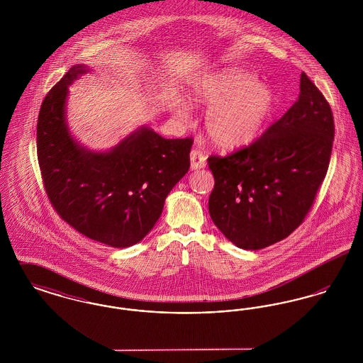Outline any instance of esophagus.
I'll list each match as a JSON object with an SVG mask.
<instances>
[{
	"label": "esophagus",
	"instance_id": "1",
	"mask_svg": "<svg viewBox=\"0 0 363 363\" xmlns=\"http://www.w3.org/2000/svg\"><path fill=\"white\" fill-rule=\"evenodd\" d=\"M206 163H207V156L199 150H191V152H190V169L191 170L203 169V167H206Z\"/></svg>",
	"mask_w": 363,
	"mask_h": 363
}]
</instances>
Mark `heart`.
<instances>
[{"mask_svg":"<svg viewBox=\"0 0 363 363\" xmlns=\"http://www.w3.org/2000/svg\"><path fill=\"white\" fill-rule=\"evenodd\" d=\"M191 101L211 106L206 129L211 141L225 151L255 143L277 108V92L257 76L237 67L211 73L196 83Z\"/></svg>","mask_w":363,"mask_h":363,"instance_id":"b5f03b06","label":"heart"}]
</instances>
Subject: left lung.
<instances>
[{
    "label": "left lung",
    "instance_id": "1",
    "mask_svg": "<svg viewBox=\"0 0 363 363\" xmlns=\"http://www.w3.org/2000/svg\"><path fill=\"white\" fill-rule=\"evenodd\" d=\"M299 88L298 101L259 140L225 157H208L215 178L211 219L241 249L287 238L305 220L328 172L330 106L305 73Z\"/></svg>",
    "mask_w": 363,
    "mask_h": 363
}]
</instances>
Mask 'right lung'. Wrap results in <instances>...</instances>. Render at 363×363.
<instances>
[{
	"label": "right lung",
	"mask_w": 363,
	"mask_h": 363,
	"mask_svg": "<svg viewBox=\"0 0 363 363\" xmlns=\"http://www.w3.org/2000/svg\"><path fill=\"white\" fill-rule=\"evenodd\" d=\"M89 70L74 65L52 86L36 125L38 160L48 197L76 231L113 247L141 241L160 218L164 200L188 173L193 138H164L141 126L106 152L70 135L68 86Z\"/></svg>",
	"instance_id": "1"
}]
</instances>
